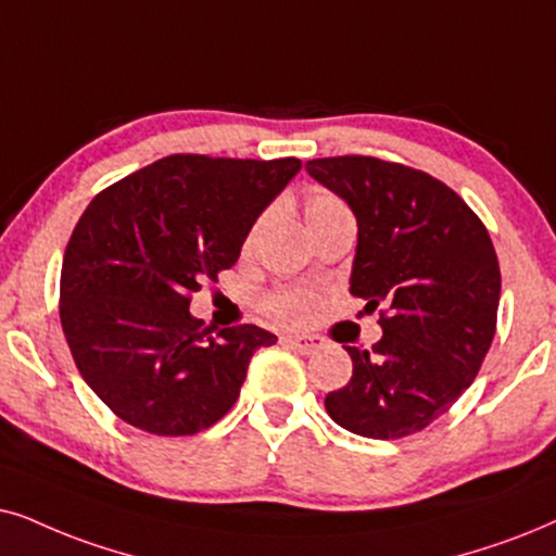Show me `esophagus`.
<instances>
[{
    "label": "esophagus",
    "mask_w": 556,
    "mask_h": 556,
    "mask_svg": "<svg viewBox=\"0 0 556 556\" xmlns=\"http://www.w3.org/2000/svg\"><path fill=\"white\" fill-rule=\"evenodd\" d=\"M285 343L294 351H300V354H313V351H318L323 346V339L311 333H290L285 336Z\"/></svg>",
    "instance_id": "34e87169"
}]
</instances>
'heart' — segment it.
<instances>
[{"mask_svg": "<svg viewBox=\"0 0 556 556\" xmlns=\"http://www.w3.org/2000/svg\"><path fill=\"white\" fill-rule=\"evenodd\" d=\"M343 210H346V205H343L336 194H311L305 200L307 228L318 226L326 217L343 213ZM262 307L271 320L282 323V326H305V323L313 320L315 311H318V300H315V294L311 290H305V287H277V290L266 294Z\"/></svg>", "mask_w": 556, "mask_h": 556, "instance_id": "b5f03b06", "label": "heart"}]
</instances>
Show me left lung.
<instances>
[{
  "instance_id": "obj_1",
  "label": "left lung",
  "mask_w": 556,
  "mask_h": 556,
  "mask_svg": "<svg viewBox=\"0 0 556 556\" xmlns=\"http://www.w3.org/2000/svg\"><path fill=\"white\" fill-rule=\"evenodd\" d=\"M307 174L356 215L351 294L379 313L382 339L343 346L354 362L326 410L367 439H403L444 416L495 336L501 266L488 228L444 181L375 156L313 159Z\"/></svg>"
}]
</instances>
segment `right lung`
<instances>
[{
	"instance_id": "obj_1",
	"label": "right lung",
	"mask_w": 556,
	"mask_h": 556,
	"mask_svg": "<svg viewBox=\"0 0 556 556\" xmlns=\"http://www.w3.org/2000/svg\"><path fill=\"white\" fill-rule=\"evenodd\" d=\"M300 159L174 153L89 202L63 254L61 326L84 382L125 424L192 435L241 395L251 356L277 336L202 328L189 300L241 256Z\"/></svg>"
}]
</instances>
